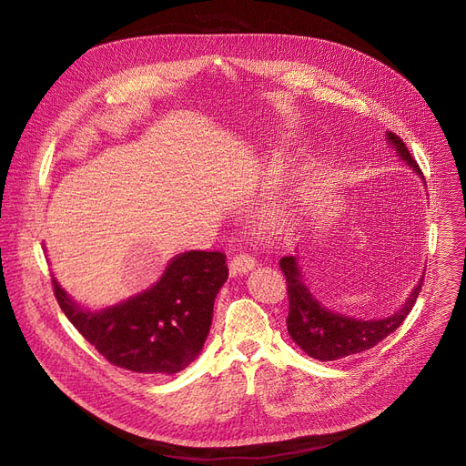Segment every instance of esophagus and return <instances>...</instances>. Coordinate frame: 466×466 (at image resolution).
Returning <instances> with one entry per match:
<instances>
[{"label": "esophagus", "mask_w": 466, "mask_h": 466, "mask_svg": "<svg viewBox=\"0 0 466 466\" xmlns=\"http://www.w3.org/2000/svg\"><path fill=\"white\" fill-rule=\"evenodd\" d=\"M257 266L255 258L249 253H238L230 258V274L232 276H241Z\"/></svg>", "instance_id": "34e87169"}]
</instances>
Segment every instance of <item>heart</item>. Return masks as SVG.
<instances>
[{"mask_svg": "<svg viewBox=\"0 0 466 466\" xmlns=\"http://www.w3.org/2000/svg\"><path fill=\"white\" fill-rule=\"evenodd\" d=\"M278 223H283V215H278Z\"/></svg>", "mask_w": 466, "mask_h": 466, "instance_id": "1", "label": "heart"}]
</instances>
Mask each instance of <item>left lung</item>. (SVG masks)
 Listing matches in <instances>:
<instances>
[{"mask_svg": "<svg viewBox=\"0 0 466 466\" xmlns=\"http://www.w3.org/2000/svg\"><path fill=\"white\" fill-rule=\"evenodd\" d=\"M387 139L390 145L397 147L399 157L415 169V174L423 177L420 164L413 160L404 141L389 132ZM281 272L287 279V295H289V315H287V330L290 338L313 359L319 360H336L355 353L369 351L385 339L390 332H395L411 311L415 300L420 297L423 278L415 285L411 295L406 299L402 308L393 315L383 319H355V317L341 315L327 309L309 292L302 281V272L299 268L297 257H283L279 260Z\"/></svg>", "mask_w": 466, "mask_h": 466, "instance_id": "left-lung-1", "label": "left lung"}]
</instances>
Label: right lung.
Here are the masks:
<instances>
[{"instance_id": "right-lung-1", "label": "right lung", "mask_w": 466, "mask_h": 466, "mask_svg": "<svg viewBox=\"0 0 466 466\" xmlns=\"http://www.w3.org/2000/svg\"><path fill=\"white\" fill-rule=\"evenodd\" d=\"M218 251L171 258L149 290L104 311L81 309L53 279L55 297L83 338L111 364L137 374L181 372L204 348L213 302L228 278Z\"/></svg>"}]
</instances>
